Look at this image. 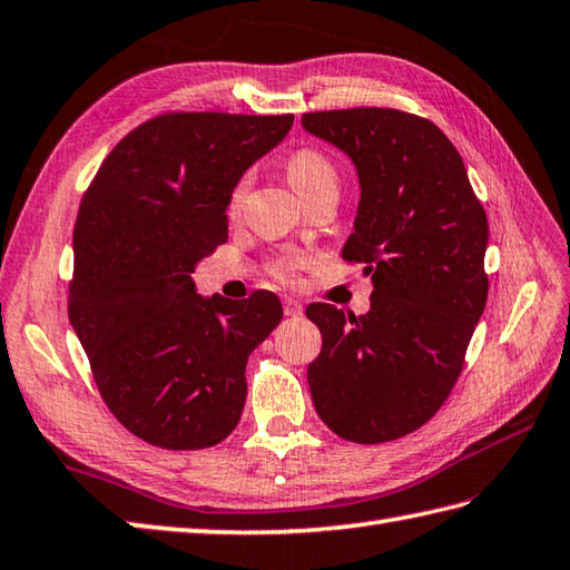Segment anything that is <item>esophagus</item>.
Returning a JSON list of instances; mask_svg holds the SVG:
<instances>
[{"label":"esophagus","mask_w":570,"mask_h":570,"mask_svg":"<svg viewBox=\"0 0 570 570\" xmlns=\"http://www.w3.org/2000/svg\"><path fill=\"white\" fill-rule=\"evenodd\" d=\"M283 309H285L287 317H299V314H302V302H297L295 297H285L283 299Z\"/></svg>","instance_id":"34e87169"}]
</instances>
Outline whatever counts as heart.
I'll list each match as a JSON object with an SVG mask.
<instances>
[{"label": "heart", "instance_id": "b5f03b06", "mask_svg": "<svg viewBox=\"0 0 570 570\" xmlns=\"http://www.w3.org/2000/svg\"><path fill=\"white\" fill-rule=\"evenodd\" d=\"M285 170H287L289 183H293V187L302 195V199L307 202V205L312 199H317L326 193L338 195L336 163L317 146L295 148L285 160ZM248 187H250V173H242L236 178V183L232 185V193H229V209L232 212L242 207ZM299 265H302L299 258H281L271 265V271L277 281H293Z\"/></svg>", "mask_w": 570, "mask_h": 570}]
</instances>
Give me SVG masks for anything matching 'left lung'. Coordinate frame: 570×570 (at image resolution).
I'll return each instance as SVG.
<instances>
[{"label": "left lung", "mask_w": 570, "mask_h": 570, "mask_svg": "<svg viewBox=\"0 0 570 570\" xmlns=\"http://www.w3.org/2000/svg\"><path fill=\"white\" fill-rule=\"evenodd\" d=\"M302 126L356 163L361 205L346 263L373 277L371 312L307 307L322 353L314 407L334 434L383 444L441 410L488 302V217L463 158L434 121L390 107L302 114Z\"/></svg>", "instance_id": "left-lung-1"}]
</instances>
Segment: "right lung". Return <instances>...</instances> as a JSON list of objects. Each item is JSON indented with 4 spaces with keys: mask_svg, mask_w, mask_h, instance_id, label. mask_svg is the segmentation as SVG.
I'll return each instance as SVG.
<instances>
[{
    "mask_svg": "<svg viewBox=\"0 0 570 570\" xmlns=\"http://www.w3.org/2000/svg\"><path fill=\"white\" fill-rule=\"evenodd\" d=\"M293 119L158 114L111 148L85 189L68 317L109 412L150 446L209 449L242 420L246 361L283 305L268 289L202 299L193 273L229 238L232 185Z\"/></svg>",
    "mask_w": 570,
    "mask_h": 570,
    "instance_id": "1",
    "label": "right lung"
}]
</instances>
